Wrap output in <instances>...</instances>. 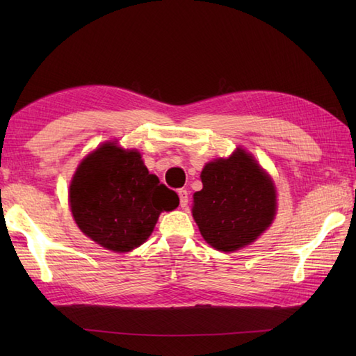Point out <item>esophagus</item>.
I'll list each match as a JSON object with an SVG mask.
<instances>
[{
    "label": "esophagus",
    "instance_id": "esophagus-1",
    "mask_svg": "<svg viewBox=\"0 0 356 356\" xmlns=\"http://www.w3.org/2000/svg\"><path fill=\"white\" fill-rule=\"evenodd\" d=\"M177 194H179V199H180V207L186 208V205H188V191L186 190H179Z\"/></svg>",
    "mask_w": 356,
    "mask_h": 356
}]
</instances>
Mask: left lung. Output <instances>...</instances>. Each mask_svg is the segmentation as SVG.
Returning a JSON list of instances; mask_svg holds the SVG:
<instances>
[{
  "label": "left lung",
  "mask_w": 356,
  "mask_h": 356,
  "mask_svg": "<svg viewBox=\"0 0 356 356\" xmlns=\"http://www.w3.org/2000/svg\"><path fill=\"white\" fill-rule=\"evenodd\" d=\"M200 177L203 188L194 194L193 217L218 251L252 243L274 220V184L245 149L207 163Z\"/></svg>",
  "instance_id": "1"
}]
</instances>
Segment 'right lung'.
Returning <instances> with one entry per match:
<instances>
[{
  "label": "right lung",
  "instance_id": "add662e5",
  "mask_svg": "<svg viewBox=\"0 0 356 356\" xmlns=\"http://www.w3.org/2000/svg\"><path fill=\"white\" fill-rule=\"evenodd\" d=\"M79 229L115 252L140 246L162 211L179 207V197L149 174L138 151L104 143L74 172L69 193Z\"/></svg>",
  "mask_w": 356,
  "mask_h": 356
}]
</instances>
